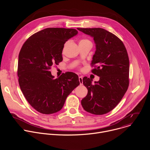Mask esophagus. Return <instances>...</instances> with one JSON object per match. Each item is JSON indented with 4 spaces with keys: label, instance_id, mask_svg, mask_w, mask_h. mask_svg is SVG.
<instances>
[{
    "label": "esophagus",
    "instance_id": "1",
    "mask_svg": "<svg viewBox=\"0 0 150 150\" xmlns=\"http://www.w3.org/2000/svg\"><path fill=\"white\" fill-rule=\"evenodd\" d=\"M79 83H80V85H82L83 84V81H82V76H79Z\"/></svg>",
    "mask_w": 150,
    "mask_h": 150
}]
</instances>
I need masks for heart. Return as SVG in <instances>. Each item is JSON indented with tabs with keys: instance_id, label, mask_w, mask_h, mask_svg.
I'll return each mask as SVG.
<instances>
[{
	"instance_id": "heart-1",
	"label": "heart",
	"mask_w": 150,
	"mask_h": 150,
	"mask_svg": "<svg viewBox=\"0 0 150 150\" xmlns=\"http://www.w3.org/2000/svg\"><path fill=\"white\" fill-rule=\"evenodd\" d=\"M88 40H81V41H88Z\"/></svg>"
}]
</instances>
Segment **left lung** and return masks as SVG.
Instances as JSON below:
<instances>
[{
    "label": "left lung",
    "mask_w": 150,
    "mask_h": 150,
    "mask_svg": "<svg viewBox=\"0 0 150 150\" xmlns=\"http://www.w3.org/2000/svg\"><path fill=\"white\" fill-rule=\"evenodd\" d=\"M78 30L93 38L96 45L92 72L100 76L92 83L87 77L82 79L88 90L81 100L83 109L101 115L112 110L119 104L129 86V61L123 42L115 35L101 28H80Z\"/></svg>",
    "instance_id": "1"
}]
</instances>
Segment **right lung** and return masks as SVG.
I'll return each instance as SVG.
<instances>
[{"label":"right lung","instance_id":"obj_1","mask_svg":"<svg viewBox=\"0 0 150 150\" xmlns=\"http://www.w3.org/2000/svg\"><path fill=\"white\" fill-rule=\"evenodd\" d=\"M77 34L72 28H47L28 38L20 50L19 87L30 104L41 113L60 111L68 95L79 85L78 76L73 72L54 79L49 71L62 61L64 45Z\"/></svg>","mask_w":150,"mask_h":150}]
</instances>
